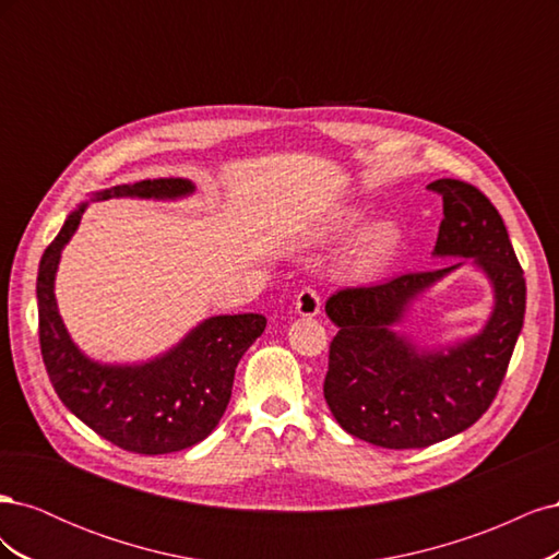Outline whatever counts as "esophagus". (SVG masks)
I'll return each mask as SVG.
<instances>
[{
	"label": "esophagus",
	"instance_id": "1",
	"mask_svg": "<svg viewBox=\"0 0 559 559\" xmlns=\"http://www.w3.org/2000/svg\"><path fill=\"white\" fill-rule=\"evenodd\" d=\"M296 312L300 317H317L321 312V296L317 289H310L306 286L298 296H296Z\"/></svg>",
	"mask_w": 559,
	"mask_h": 559
}]
</instances>
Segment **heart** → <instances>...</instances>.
<instances>
[{"label":"heart","instance_id":"obj_1","mask_svg":"<svg viewBox=\"0 0 559 559\" xmlns=\"http://www.w3.org/2000/svg\"><path fill=\"white\" fill-rule=\"evenodd\" d=\"M364 218L366 216L361 212H354V210L341 212L331 222L329 235H333V238H343V235L357 230L364 224ZM399 249H401V230L394 224L384 222V224L370 226L349 251V259H347L349 275L366 280L382 273V270L394 261Z\"/></svg>","mask_w":559,"mask_h":559}]
</instances>
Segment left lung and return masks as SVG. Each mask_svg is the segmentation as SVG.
I'll list each match as a JSON object with an SVG mask.
<instances>
[{"label": "left lung", "instance_id": "1", "mask_svg": "<svg viewBox=\"0 0 559 559\" xmlns=\"http://www.w3.org/2000/svg\"><path fill=\"white\" fill-rule=\"evenodd\" d=\"M427 189L443 195L433 257L473 259L492 284L495 308L483 331L443 349H419L394 331L413 300L462 261L341 289L326 300L337 333L324 399L347 433L389 450L427 448L476 425L499 392L527 300L509 230L487 195L460 179H438Z\"/></svg>", "mask_w": 559, "mask_h": 559}]
</instances>
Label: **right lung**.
Wrapping results in <instances>:
<instances>
[{"instance_id": "1", "label": "right lung", "mask_w": 559, "mask_h": 559, "mask_svg": "<svg viewBox=\"0 0 559 559\" xmlns=\"http://www.w3.org/2000/svg\"><path fill=\"white\" fill-rule=\"evenodd\" d=\"M193 191L189 179H144L99 191L93 200H175ZM83 210L86 205L67 216L39 263V343L50 384L83 425L128 452L167 454L205 441L226 413L235 368L263 333L265 317H210L146 364L111 366L88 359L67 333L53 294L60 251L76 233Z\"/></svg>"}]
</instances>
